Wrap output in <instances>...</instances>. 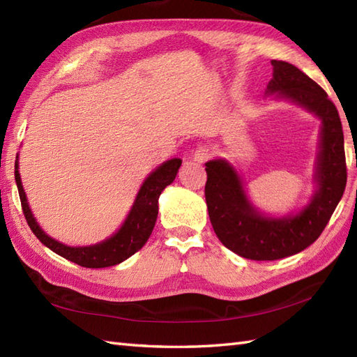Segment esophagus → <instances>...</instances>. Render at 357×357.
I'll return each mask as SVG.
<instances>
[{
  "label": "esophagus",
  "instance_id": "34e87169",
  "mask_svg": "<svg viewBox=\"0 0 357 357\" xmlns=\"http://www.w3.org/2000/svg\"><path fill=\"white\" fill-rule=\"evenodd\" d=\"M210 158V150L207 147H198V150L193 153V159L198 164H204Z\"/></svg>",
  "mask_w": 357,
  "mask_h": 357
}]
</instances>
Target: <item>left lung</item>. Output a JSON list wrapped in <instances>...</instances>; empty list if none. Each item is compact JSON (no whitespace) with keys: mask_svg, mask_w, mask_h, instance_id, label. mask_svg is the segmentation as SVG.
<instances>
[{"mask_svg":"<svg viewBox=\"0 0 357 357\" xmlns=\"http://www.w3.org/2000/svg\"><path fill=\"white\" fill-rule=\"evenodd\" d=\"M267 93H276L322 121L316 162L317 190L305 208L284 218H267L248 201L239 174L224 159L206 164V201L210 222L222 244L253 261H276L305 250L321 236L347 184L344 132L336 105L325 90L290 63L273 59Z\"/></svg>","mask_w":357,"mask_h":357,"instance_id":"1","label":"left lung"}]
</instances>
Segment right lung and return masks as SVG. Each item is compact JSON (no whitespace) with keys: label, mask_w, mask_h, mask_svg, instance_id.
Masks as SVG:
<instances>
[{"label":"right lung","mask_w":357,"mask_h":357,"mask_svg":"<svg viewBox=\"0 0 357 357\" xmlns=\"http://www.w3.org/2000/svg\"><path fill=\"white\" fill-rule=\"evenodd\" d=\"M181 159L173 158L170 161L159 165L155 172L149 174V178L144 181L141 185L138 196L133 202V207L124 221L123 227L113 234L112 238L105 239L100 244L89 245V247H69L61 242L50 238L45 234L41 227L36 224L32 211L29 208L27 198L24 188L21 184V176L18 172V162L15 164V181L18 185V193L21 199L22 213L26 216V221L33 231L35 236L40 239L43 244L50 248L52 252L66 257L75 264L81 265L86 268H104L112 267V265L121 264L127 257L135 255L141 250L150 238L151 231L158 218V199L159 195L162 193L164 188L173 183L176 178L178 170L181 167Z\"/></svg>","instance_id":"right-lung-1"}]
</instances>
